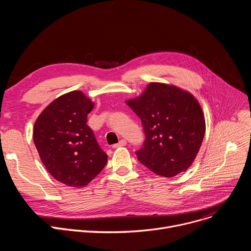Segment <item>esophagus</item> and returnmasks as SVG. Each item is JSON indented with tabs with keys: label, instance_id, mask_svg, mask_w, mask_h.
Returning a JSON list of instances; mask_svg holds the SVG:
<instances>
[{
	"label": "esophagus",
	"instance_id": "esophagus-1",
	"mask_svg": "<svg viewBox=\"0 0 251 251\" xmlns=\"http://www.w3.org/2000/svg\"><path fill=\"white\" fill-rule=\"evenodd\" d=\"M127 144V142H126V140H124V139H122V140H120L119 141V143H117V144H114L112 147L113 148H118V147H123V146H125Z\"/></svg>",
	"mask_w": 251,
	"mask_h": 251
}]
</instances>
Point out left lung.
Wrapping results in <instances>:
<instances>
[{
    "mask_svg": "<svg viewBox=\"0 0 251 251\" xmlns=\"http://www.w3.org/2000/svg\"><path fill=\"white\" fill-rule=\"evenodd\" d=\"M141 119L145 141L136 151L141 164L163 176H174L194 162L205 132L200 104L189 92L153 82L126 102Z\"/></svg>",
    "mask_w": 251,
    "mask_h": 251,
    "instance_id": "1",
    "label": "left lung"
}]
</instances>
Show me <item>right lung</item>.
I'll list each match as a JSON object with an SVG mask.
<instances>
[{"mask_svg":"<svg viewBox=\"0 0 251 251\" xmlns=\"http://www.w3.org/2000/svg\"><path fill=\"white\" fill-rule=\"evenodd\" d=\"M93 103L81 91L52 101L33 127V142L41 160L56 181L81 188L102 171L107 155L86 124Z\"/></svg>","mask_w":251,"mask_h":251,"instance_id":"add662e5","label":"right lung"}]
</instances>
